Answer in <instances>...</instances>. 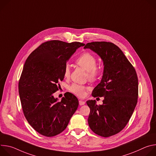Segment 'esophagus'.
Segmentation results:
<instances>
[{"label": "esophagus", "instance_id": "esophagus-1", "mask_svg": "<svg viewBox=\"0 0 156 156\" xmlns=\"http://www.w3.org/2000/svg\"><path fill=\"white\" fill-rule=\"evenodd\" d=\"M79 104H80V105H84V104H85V102H84V101H83L80 100V101H79Z\"/></svg>", "mask_w": 156, "mask_h": 156}]
</instances>
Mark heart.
<instances>
[{
  "label": "heart",
  "mask_w": 156,
  "mask_h": 156,
  "mask_svg": "<svg viewBox=\"0 0 156 156\" xmlns=\"http://www.w3.org/2000/svg\"><path fill=\"white\" fill-rule=\"evenodd\" d=\"M76 63L87 72L88 78L94 81L98 79L100 74V69L96 66L97 59L90 53L86 52L81 54L76 60ZM70 66L66 65L64 69V76L68 78L70 76ZM86 87L76 83H73L69 87V90L75 95L83 97L85 94Z\"/></svg>",
  "instance_id": "1"
}]
</instances>
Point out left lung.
<instances>
[{
  "label": "left lung",
  "mask_w": 156,
  "mask_h": 156,
  "mask_svg": "<svg viewBox=\"0 0 156 156\" xmlns=\"http://www.w3.org/2000/svg\"><path fill=\"white\" fill-rule=\"evenodd\" d=\"M84 49L96 53L104 64L101 81L92 96L104 99L99 105L95 100L86 101L90 108L88 124L96 134L109 137L125 128L135 108L138 96L137 74L122 50L112 42H90Z\"/></svg>",
  "instance_id": "obj_1"
}]
</instances>
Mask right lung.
Instances as JSON below:
<instances>
[{
  "label": "right lung",
  "instance_id": "1",
  "mask_svg": "<svg viewBox=\"0 0 156 156\" xmlns=\"http://www.w3.org/2000/svg\"><path fill=\"white\" fill-rule=\"evenodd\" d=\"M84 44L49 41L27 58L18 83L21 104L30 125L41 135L51 137L67 126L79 102L72 93L58 101L54 93L64 78V69L76 49Z\"/></svg>",
  "mask_w": 156,
  "mask_h": 156
}]
</instances>
